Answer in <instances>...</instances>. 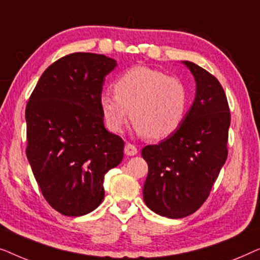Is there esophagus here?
<instances>
[{"label":"esophagus","mask_w":260,"mask_h":260,"mask_svg":"<svg viewBox=\"0 0 260 260\" xmlns=\"http://www.w3.org/2000/svg\"><path fill=\"white\" fill-rule=\"evenodd\" d=\"M137 148L135 147L134 144H131V143H126L125 144V148H124V152H125V154L127 155V156H134V155H136L137 154Z\"/></svg>","instance_id":"1"}]
</instances>
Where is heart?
<instances>
[{"label":"heart","instance_id":"b5f03b06","mask_svg":"<svg viewBox=\"0 0 260 260\" xmlns=\"http://www.w3.org/2000/svg\"><path fill=\"white\" fill-rule=\"evenodd\" d=\"M115 95L102 94L101 106L108 126L120 133L129 118L136 133L163 140L181 126L189 105L187 86L179 78L158 70L136 66L113 85Z\"/></svg>","mask_w":260,"mask_h":260}]
</instances>
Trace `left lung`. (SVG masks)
<instances>
[{
    "mask_svg": "<svg viewBox=\"0 0 260 260\" xmlns=\"http://www.w3.org/2000/svg\"><path fill=\"white\" fill-rule=\"evenodd\" d=\"M183 63L197 83L193 104L175 133L142 149L149 168L145 205L170 219L184 218L201 207L229 154L231 113L225 91L202 67Z\"/></svg>",
    "mask_w": 260,
    "mask_h": 260,
    "instance_id": "obj_1",
    "label": "left lung"
}]
</instances>
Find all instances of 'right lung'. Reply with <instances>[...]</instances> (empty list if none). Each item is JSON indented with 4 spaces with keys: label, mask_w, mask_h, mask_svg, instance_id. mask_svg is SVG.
<instances>
[{
    "label": "right lung",
    "mask_w": 260,
    "mask_h": 260,
    "mask_svg": "<svg viewBox=\"0 0 260 260\" xmlns=\"http://www.w3.org/2000/svg\"><path fill=\"white\" fill-rule=\"evenodd\" d=\"M115 59L65 55L42 73L26 106V155L46 201L67 216L90 213L104 199V175L122 162L124 141L104 126L101 106Z\"/></svg>",
    "instance_id": "1"
}]
</instances>
